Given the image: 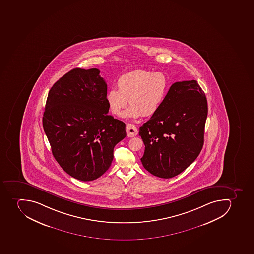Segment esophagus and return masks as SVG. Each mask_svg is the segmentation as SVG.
<instances>
[{
  "mask_svg": "<svg viewBox=\"0 0 254 254\" xmlns=\"http://www.w3.org/2000/svg\"><path fill=\"white\" fill-rule=\"evenodd\" d=\"M126 132H127V136L128 137H133V136H136L138 133L137 128L134 125L128 124L126 125Z\"/></svg>",
  "mask_w": 254,
  "mask_h": 254,
  "instance_id": "34e87169",
  "label": "esophagus"
}]
</instances>
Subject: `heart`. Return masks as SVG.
Listing matches in <instances>:
<instances>
[{"label":"heart","mask_w":254,"mask_h":254,"mask_svg":"<svg viewBox=\"0 0 254 254\" xmlns=\"http://www.w3.org/2000/svg\"><path fill=\"white\" fill-rule=\"evenodd\" d=\"M118 88L109 89L105 96L113 115H121L129 100L131 106L122 114L124 118L150 117L157 113L164 102L169 81L163 73L136 70L120 77Z\"/></svg>","instance_id":"obj_1"}]
</instances>
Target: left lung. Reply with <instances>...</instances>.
Returning a JSON list of instances; mask_svg holds the SVG:
<instances>
[{
    "instance_id": "8db88e82",
    "label": "left lung",
    "mask_w": 254,
    "mask_h": 254,
    "mask_svg": "<svg viewBox=\"0 0 254 254\" xmlns=\"http://www.w3.org/2000/svg\"><path fill=\"white\" fill-rule=\"evenodd\" d=\"M207 116V98L196 80L173 83L159 110L140 127L144 168L162 179L185 171L200 154Z\"/></svg>"
}]
</instances>
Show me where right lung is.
<instances>
[{
  "label": "right lung",
  "instance_id": "right-lung-1",
  "mask_svg": "<svg viewBox=\"0 0 254 254\" xmlns=\"http://www.w3.org/2000/svg\"><path fill=\"white\" fill-rule=\"evenodd\" d=\"M107 83L96 68H75L48 93L43 126L52 154L65 172L80 181L98 179L111 166L126 124L108 115Z\"/></svg>",
  "mask_w": 254,
  "mask_h": 254
}]
</instances>
